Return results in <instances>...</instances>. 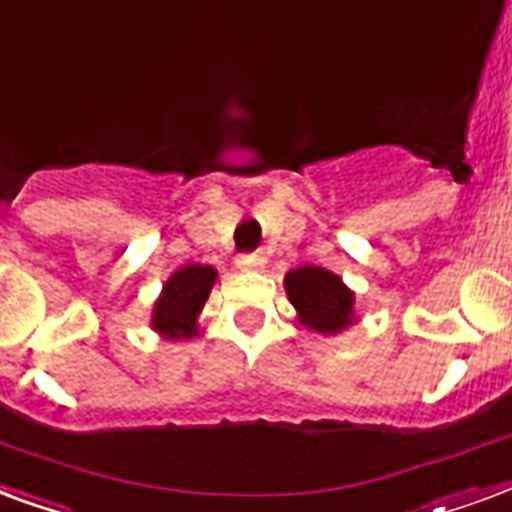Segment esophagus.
<instances>
[{
    "mask_svg": "<svg viewBox=\"0 0 512 512\" xmlns=\"http://www.w3.org/2000/svg\"><path fill=\"white\" fill-rule=\"evenodd\" d=\"M240 270H261L264 267V256L261 253H251V256H240Z\"/></svg>",
    "mask_w": 512,
    "mask_h": 512,
    "instance_id": "esophagus-1",
    "label": "esophagus"
}]
</instances>
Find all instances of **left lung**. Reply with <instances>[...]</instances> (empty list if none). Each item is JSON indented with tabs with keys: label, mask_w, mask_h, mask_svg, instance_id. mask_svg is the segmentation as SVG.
<instances>
[{
	"label": "left lung",
	"mask_w": 512,
	"mask_h": 512,
	"mask_svg": "<svg viewBox=\"0 0 512 512\" xmlns=\"http://www.w3.org/2000/svg\"><path fill=\"white\" fill-rule=\"evenodd\" d=\"M283 288L297 310V321L310 332L334 337L356 324V294L324 267L305 264L286 272Z\"/></svg>",
	"instance_id": "left-lung-1"
}]
</instances>
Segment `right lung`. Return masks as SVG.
I'll return each instance as SVG.
<instances>
[{
  "mask_svg": "<svg viewBox=\"0 0 512 512\" xmlns=\"http://www.w3.org/2000/svg\"><path fill=\"white\" fill-rule=\"evenodd\" d=\"M218 272L210 264H186L167 278L159 299L153 302L151 329L164 340H194L199 334V315L213 291Z\"/></svg>",
  "mask_w": 512,
  "mask_h": 512,
  "instance_id": "right-lung-1",
  "label": "right lung"
}]
</instances>
